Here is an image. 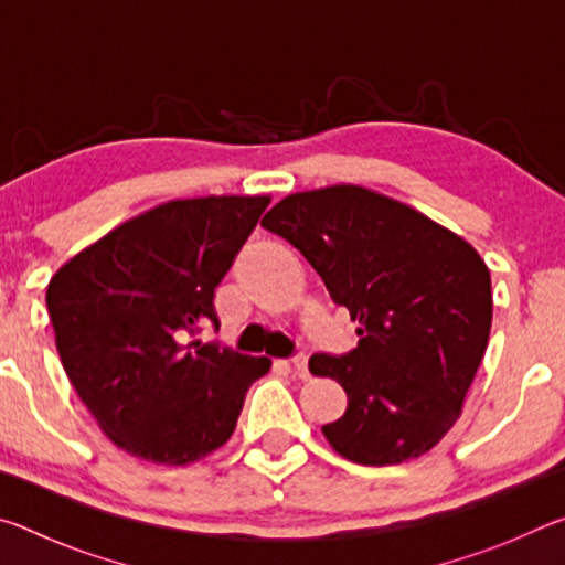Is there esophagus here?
<instances>
[{
	"instance_id": "esophagus-1",
	"label": "esophagus",
	"mask_w": 565,
	"mask_h": 565,
	"mask_svg": "<svg viewBox=\"0 0 565 565\" xmlns=\"http://www.w3.org/2000/svg\"><path fill=\"white\" fill-rule=\"evenodd\" d=\"M291 369H294V374L299 376V379H309V359L303 356V353H299V356H294L291 359Z\"/></svg>"
}]
</instances>
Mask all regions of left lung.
Returning a JSON list of instances; mask_svg holds the SVG:
<instances>
[{
    "instance_id": "1",
    "label": "left lung",
    "mask_w": 565,
    "mask_h": 565,
    "mask_svg": "<svg viewBox=\"0 0 565 565\" xmlns=\"http://www.w3.org/2000/svg\"><path fill=\"white\" fill-rule=\"evenodd\" d=\"M262 226L299 248L359 321L347 356H311L347 414L321 428L361 466L424 456L451 431L489 347L491 274L476 248L414 206L356 184L281 199Z\"/></svg>"
}]
</instances>
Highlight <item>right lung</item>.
<instances>
[{"label":"right lung","mask_w":565,"mask_h":565,"mask_svg":"<svg viewBox=\"0 0 565 565\" xmlns=\"http://www.w3.org/2000/svg\"><path fill=\"white\" fill-rule=\"evenodd\" d=\"M271 196L174 199L111 228L46 286L62 366L114 446L151 463L202 461L232 438L266 356L181 343Z\"/></svg>","instance_id":"add662e5"}]
</instances>
